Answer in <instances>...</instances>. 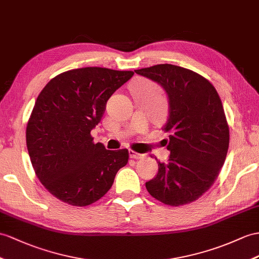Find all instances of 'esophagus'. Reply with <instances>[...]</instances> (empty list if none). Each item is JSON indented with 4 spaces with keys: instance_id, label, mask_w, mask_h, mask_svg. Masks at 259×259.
I'll use <instances>...</instances> for the list:
<instances>
[{
    "instance_id": "34e87169",
    "label": "esophagus",
    "mask_w": 259,
    "mask_h": 259,
    "mask_svg": "<svg viewBox=\"0 0 259 259\" xmlns=\"http://www.w3.org/2000/svg\"><path fill=\"white\" fill-rule=\"evenodd\" d=\"M128 155H130V158H133V159H143L145 157L144 154H138L134 150H130Z\"/></svg>"
}]
</instances>
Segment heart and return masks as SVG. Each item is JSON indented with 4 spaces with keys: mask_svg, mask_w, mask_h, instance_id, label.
Listing matches in <instances>:
<instances>
[{
    "mask_svg": "<svg viewBox=\"0 0 259 259\" xmlns=\"http://www.w3.org/2000/svg\"><path fill=\"white\" fill-rule=\"evenodd\" d=\"M150 84H153V83H150Z\"/></svg>",
    "mask_w": 259,
    "mask_h": 259,
    "instance_id": "obj_1",
    "label": "heart"
}]
</instances>
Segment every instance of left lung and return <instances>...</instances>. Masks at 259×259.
<instances>
[{
    "mask_svg": "<svg viewBox=\"0 0 259 259\" xmlns=\"http://www.w3.org/2000/svg\"><path fill=\"white\" fill-rule=\"evenodd\" d=\"M160 84L169 100L162 130L170 151L146 182L151 197L171 206L191 203L215 181L228 154L230 131L219 94L209 80L189 69L162 64L135 70Z\"/></svg>",
    "mask_w": 259,
    "mask_h": 259,
    "instance_id": "1",
    "label": "left lung"
}]
</instances>
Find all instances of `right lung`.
Instances as JSON below:
<instances>
[{
    "mask_svg": "<svg viewBox=\"0 0 259 259\" xmlns=\"http://www.w3.org/2000/svg\"><path fill=\"white\" fill-rule=\"evenodd\" d=\"M133 71L87 67L62 72L37 98L26 145L37 178L57 199L75 206L97 202L128 161V150L93 143L108 100Z\"/></svg>",
    "mask_w": 259,
    "mask_h": 259,
    "instance_id": "1",
    "label": "right lung"
}]
</instances>
